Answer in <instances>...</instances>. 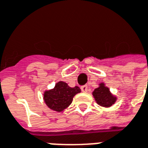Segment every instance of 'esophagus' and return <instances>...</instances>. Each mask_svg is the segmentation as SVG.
Returning <instances> with one entry per match:
<instances>
[{"instance_id":"obj_1","label":"esophagus","mask_w":148,"mask_h":148,"mask_svg":"<svg viewBox=\"0 0 148 148\" xmlns=\"http://www.w3.org/2000/svg\"><path fill=\"white\" fill-rule=\"evenodd\" d=\"M81 90H82V91L83 92H86L87 90H88V87H87V86H82L81 87Z\"/></svg>"}]
</instances>
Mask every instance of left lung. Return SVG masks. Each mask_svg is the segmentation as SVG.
Masks as SVG:
<instances>
[{
    "label": "left lung",
    "mask_w": 148,
    "mask_h": 148,
    "mask_svg": "<svg viewBox=\"0 0 148 148\" xmlns=\"http://www.w3.org/2000/svg\"><path fill=\"white\" fill-rule=\"evenodd\" d=\"M92 96L97 103L105 108L113 106L117 99V97L110 92V88L106 86L104 82L99 83V86L92 92Z\"/></svg>",
    "instance_id": "obj_1"
}]
</instances>
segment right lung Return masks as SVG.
Instances as JSON below:
<instances>
[{
	"instance_id": "right-lung-1",
	"label": "right lung",
	"mask_w": 148,
	"mask_h": 148,
	"mask_svg": "<svg viewBox=\"0 0 148 148\" xmlns=\"http://www.w3.org/2000/svg\"><path fill=\"white\" fill-rule=\"evenodd\" d=\"M79 92V87H70L66 82L59 81L53 89L45 90L43 99L49 108L60 113L72 103L73 97Z\"/></svg>"
}]
</instances>
